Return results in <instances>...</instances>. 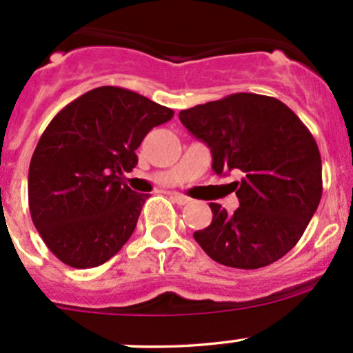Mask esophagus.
Wrapping results in <instances>:
<instances>
[{
	"label": "esophagus",
	"instance_id": "1",
	"mask_svg": "<svg viewBox=\"0 0 353 353\" xmlns=\"http://www.w3.org/2000/svg\"><path fill=\"white\" fill-rule=\"evenodd\" d=\"M172 199L173 202L178 203V205H187V203H190V199L185 197V195L181 194H172Z\"/></svg>",
	"mask_w": 353,
	"mask_h": 353
}]
</instances>
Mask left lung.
I'll return each mask as SVG.
<instances>
[{
  "mask_svg": "<svg viewBox=\"0 0 353 353\" xmlns=\"http://www.w3.org/2000/svg\"><path fill=\"white\" fill-rule=\"evenodd\" d=\"M205 144L216 175L232 181L239 207L232 214L209 203L212 221L194 238L214 261L261 268L296 246L321 201V156L316 141L281 100L236 93L178 114Z\"/></svg>",
  "mask_w": 353,
  "mask_h": 353,
  "instance_id": "left-lung-1",
  "label": "left lung"
}]
</instances>
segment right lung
Masks as SVG:
<instances>
[{
  "label": "right lung",
  "mask_w": 353,
  "mask_h": 353,
  "mask_svg": "<svg viewBox=\"0 0 353 353\" xmlns=\"http://www.w3.org/2000/svg\"><path fill=\"white\" fill-rule=\"evenodd\" d=\"M173 110L117 86L64 107L43 130L28 170L32 221L61 261L93 268L125 245L150 197L123 183L136 150Z\"/></svg>",
  "instance_id": "obj_1"
}]
</instances>
